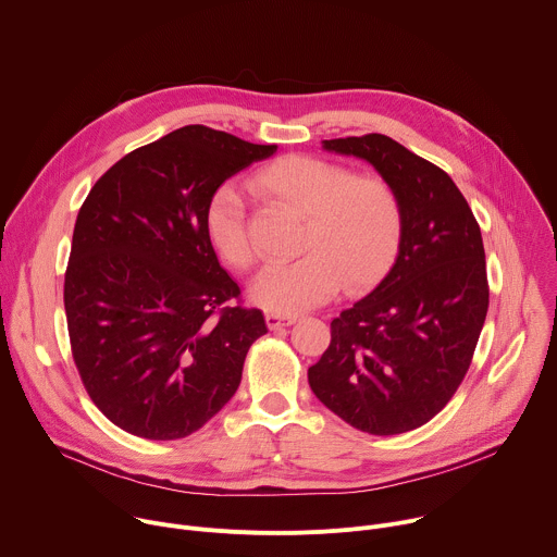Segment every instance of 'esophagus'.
Listing matches in <instances>:
<instances>
[{"instance_id": "esophagus-1", "label": "esophagus", "mask_w": 557, "mask_h": 557, "mask_svg": "<svg viewBox=\"0 0 557 557\" xmlns=\"http://www.w3.org/2000/svg\"><path fill=\"white\" fill-rule=\"evenodd\" d=\"M297 320L295 314H280V312H267V326L271 331H277L282 326H290Z\"/></svg>"}]
</instances>
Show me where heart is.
<instances>
[{"label": "heart", "instance_id": "heart-1", "mask_svg": "<svg viewBox=\"0 0 557 557\" xmlns=\"http://www.w3.org/2000/svg\"><path fill=\"white\" fill-rule=\"evenodd\" d=\"M251 187L304 218L299 258L264 267L251 284V299L271 312L295 314L326 301L337 286L368 284L399 247L401 200L381 174H352L342 163L290 153L260 168ZM207 233L231 267H253L251 218L240 191L224 185L211 196Z\"/></svg>", "mask_w": 557, "mask_h": 557}]
</instances>
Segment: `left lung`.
Segmentation results:
<instances>
[{
  "label": "left lung",
  "mask_w": 557,
  "mask_h": 557,
  "mask_svg": "<svg viewBox=\"0 0 557 557\" xmlns=\"http://www.w3.org/2000/svg\"><path fill=\"white\" fill-rule=\"evenodd\" d=\"M366 158L399 194V256L379 286L331 322L308 383L355 430L389 436L434 419L462 383L487 308L481 226L454 181L383 134L324 140Z\"/></svg>",
  "instance_id": "left-lung-1"
}]
</instances>
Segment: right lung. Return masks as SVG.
Listing matches in <instances>:
<instances>
[{"label": "right lung", "mask_w": 557, "mask_h": 557, "mask_svg": "<svg viewBox=\"0 0 557 557\" xmlns=\"http://www.w3.org/2000/svg\"><path fill=\"white\" fill-rule=\"evenodd\" d=\"M275 149L187 125L123 156L78 209L63 282L70 350L116 428L185 438L240 385L267 322L220 267L207 207Z\"/></svg>", "instance_id": "add662e5"}]
</instances>
